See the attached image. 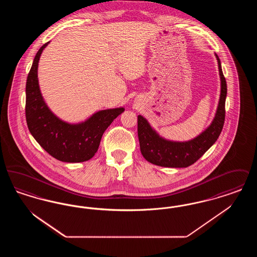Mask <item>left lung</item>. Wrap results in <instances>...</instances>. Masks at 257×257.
<instances>
[{
	"label": "left lung",
	"instance_id": "8db88e82",
	"mask_svg": "<svg viewBox=\"0 0 257 257\" xmlns=\"http://www.w3.org/2000/svg\"><path fill=\"white\" fill-rule=\"evenodd\" d=\"M215 56L220 74V94L212 122L196 138L186 142H176L160 136L147 118L139 114L138 137L141 152L147 162L166 168H187L196 163L218 140L224 123L227 86L221 70L220 59L217 54Z\"/></svg>",
	"mask_w": 257,
	"mask_h": 257
}]
</instances>
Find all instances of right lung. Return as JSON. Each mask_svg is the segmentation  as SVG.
Returning <instances> with one entry per match:
<instances>
[{
  "label": "right lung",
  "mask_w": 257,
  "mask_h": 257,
  "mask_svg": "<svg viewBox=\"0 0 257 257\" xmlns=\"http://www.w3.org/2000/svg\"><path fill=\"white\" fill-rule=\"evenodd\" d=\"M50 42L35 57L26 84V119L35 140L51 156L65 163H81L97 152L101 138L120 113L123 107L98 110L86 120L69 123L61 119L46 104L38 84L37 69L40 56Z\"/></svg>",
  "instance_id": "right-lung-1"
}]
</instances>
